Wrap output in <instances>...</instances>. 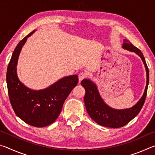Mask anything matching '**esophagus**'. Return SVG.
<instances>
[{
  "label": "esophagus",
  "instance_id": "obj_1",
  "mask_svg": "<svg viewBox=\"0 0 155 155\" xmlns=\"http://www.w3.org/2000/svg\"><path fill=\"white\" fill-rule=\"evenodd\" d=\"M86 77V74L84 72H81L79 74H78V81H79V82H81V81L83 80L84 78Z\"/></svg>",
  "mask_w": 155,
  "mask_h": 155
}]
</instances>
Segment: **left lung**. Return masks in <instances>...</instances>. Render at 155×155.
Listing matches in <instances>:
<instances>
[{
	"mask_svg": "<svg viewBox=\"0 0 155 155\" xmlns=\"http://www.w3.org/2000/svg\"><path fill=\"white\" fill-rule=\"evenodd\" d=\"M122 48L133 52L142 60L146 72V85L143 96L134 106L130 108L116 109L109 107L101 96L96 84L90 79L85 78L81 81V85L85 88L84 103L89 115L97 124L105 127L120 128L127 124L137 116L145 102L149 83V71L146 60L140 50L136 48L127 40H124Z\"/></svg>",
	"mask_w": 155,
	"mask_h": 155,
	"instance_id": "obj_1",
	"label": "left lung"
}]
</instances>
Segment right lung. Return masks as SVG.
Segmentation results:
<instances>
[{"instance_id":"add662e5","label":"right lung","mask_w":155,"mask_h":155,"mask_svg":"<svg viewBox=\"0 0 155 155\" xmlns=\"http://www.w3.org/2000/svg\"><path fill=\"white\" fill-rule=\"evenodd\" d=\"M35 31L15 47L7 68L6 80L10 103L17 116L33 127H44L58 117L65 99L77 85L78 78L77 74L67 76L40 90L28 88L21 82L17 74L18 57L27 38Z\"/></svg>"}]
</instances>
